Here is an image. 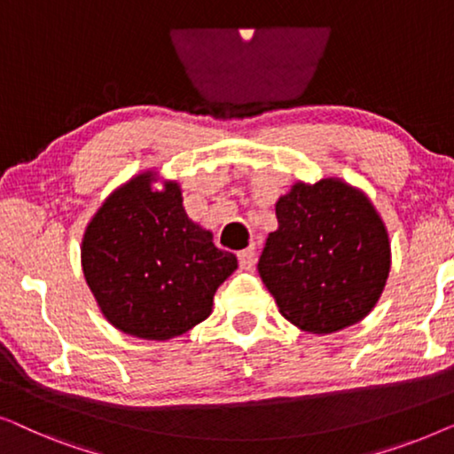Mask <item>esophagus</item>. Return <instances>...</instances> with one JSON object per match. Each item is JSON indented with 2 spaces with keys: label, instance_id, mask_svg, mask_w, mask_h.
<instances>
[{
  "label": "esophagus",
  "instance_id": "1",
  "mask_svg": "<svg viewBox=\"0 0 454 454\" xmlns=\"http://www.w3.org/2000/svg\"><path fill=\"white\" fill-rule=\"evenodd\" d=\"M254 261V248L248 247V248H242V251H239V263L242 267H251Z\"/></svg>",
  "mask_w": 454,
  "mask_h": 454
}]
</instances>
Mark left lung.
Instances as JSON below:
<instances>
[{"label":"left lung","mask_w":454,"mask_h":454,"mask_svg":"<svg viewBox=\"0 0 454 454\" xmlns=\"http://www.w3.org/2000/svg\"><path fill=\"white\" fill-rule=\"evenodd\" d=\"M276 215L257 267L279 312L317 335L362 321L391 271V242L372 201L335 176L298 181Z\"/></svg>","instance_id":"1"}]
</instances>
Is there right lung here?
Wrapping results in <instances>:
<instances>
[{"label": "right lung", "instance_id": "right-lung-1", "mask_svg": "<svg viewBox=\"0 0 454 454\" xmlns=\"http://www.w3.org/2000/svg\"><path fill=\"white\" fill-rule=\"evenodd\" d=\"M158 181L144 170L102 201L82 239V271L114 329L166 341L212 315L239 261L189 218L176 181Z\"/></svg>", "mask_w": 454, "mask_h": 454}]
</instances>
